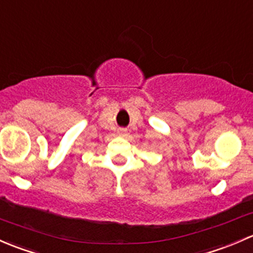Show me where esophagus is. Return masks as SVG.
Masks as SVG:
<instances>
[{"mask_svg":"<svg viewBox=\"0 0 253 253\" xmlns=\"http://www.w3.org/2000/svg\"><path fill=\"white\" fill-rule=\"evenodd\" d=\"M118 135H121V136H124V135H126V131L124 129H119L118 130Z\"/></svg>","mask_w":253,"mask_h":253,"instance_id":"esophagus-1","label":"esophagus"}]
</instances>
